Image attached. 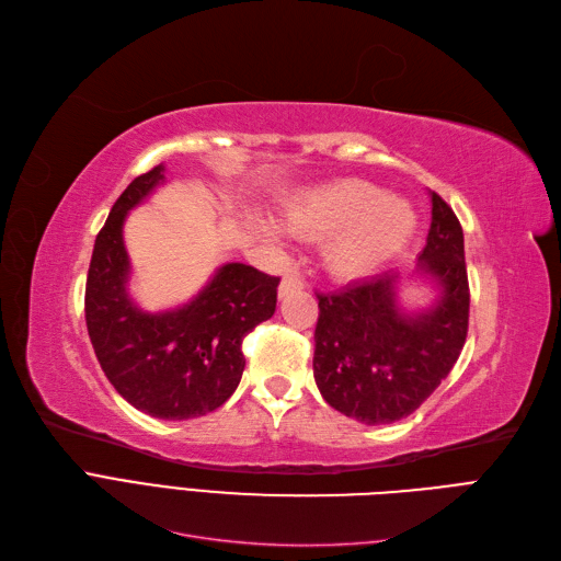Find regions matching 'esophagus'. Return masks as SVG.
Returning <instances> with one entry per match:
<instances>
[{
	"mask_svg": "<svg viewBox=\"0 0 561 561\" xmlns=\"http://www.w3.org/2000/svg\"><path fill=\"white\" fill-rule=\"evenodd\" d=\"M296 291H302L300 277L294 275V273L284 275V279H282V284H279V298H286L288 294H296Z\"/></svg>",
	"mask_w": 561,
	"mask_h": 561,
	"instance_id": "1",
	"label": "esophagus"
}]
</instances>
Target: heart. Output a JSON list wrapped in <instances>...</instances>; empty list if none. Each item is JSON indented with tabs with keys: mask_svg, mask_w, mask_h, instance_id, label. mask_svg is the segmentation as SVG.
Returning a JSON list of instances; mask_svg holds the SVG:
<instances>
[{
	"mask_svg": "<svg viewBox=\"0 0 561 561\" xmlns=\"http://www.w3.org/2000/svg\"><path fill=\"white\" fill-rule=\"evenodd\" d=\"M284 228L302 240H323L321 261L335 279H364L401 254L414 232V211L401 197L382 195L360 179L307 188L284 207ZM259 238L279 244L282 230L254 219Z\"/></svg>",
	"mask_w": 561,
	"mask_h": 561,
	"instance_id": "1",
	"label": "heart"
}]
</instances>
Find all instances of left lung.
Returning <instances> with one entry per match:
<instances>
[{"label":"left lung","mask_w":561,"mask_h":561,"mask_svg":"<svg viewBox=\"0 0 561 561\" xmlns=\"http://www.w3.org/2000/svg\"><path fill=\"white\" fill-rule=\"evenodd\" d=\"M417 270L436 288L420 312L399 305V275L385 273L319 294L314 379L331 408L377 426L417 410L455 368L468 333V275L457 214L431 193V228Z\"/></svg>","instance_id":"left-lung-1"}]
</instances>
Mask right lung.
Here are the masks:
<instances>
[{
	"mask_svg": "<svg viewBox=\"0 0 561 561\" xmlns=\"http://www.w3.org/2000/svg\"><path fill=\"white\" fill-rule=\"evenodd\" d=\"M165 182L158 165L121 193L95 238L85 282V327L114 389L158 420H193L221 408L238 389L242 340L275 314L279 277L226 263L182 307L144 312L128 294L125 216Z\"/></svg>",
	"mask_w": 561,
	"mask_h": 561,
	"instance_id": "obj_1",
	"label": "right lung"
}]
</instances>
